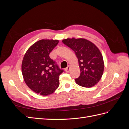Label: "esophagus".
<instances>
[{
	"mask_svg": "<svg viewBox=\"0 0 129 129\" xmlns=\"http://www.w3.org/2000/svg\"><path fill=\"white\" fill-rule=\"evenodd\" d=\"M69 71H70V66H68V67L65 69V71L66 73H68L69 72Z\"/></svg>",
	"mask_w": 129,
	"mask_h": 129,
	"instance_id": "34e87169",
	"label": "esophagus"
}]
</instances>
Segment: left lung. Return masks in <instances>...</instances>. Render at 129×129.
<instances>
[{"instance_id": "obj_1", "label": "left lung", "mask_w": 129, "mask_h": 129, "mask_svg": "<svg viewBox=\"0 0 129 129\" xmlns=\"http://www.w3.org/2000/svg\"><path fill=\"white\" fill-rule=\"evenodd\" d=\"M62 41L74 51L78 58L81 73L75 79L76 84L85 88L94 86L101 80L104 68L100 49L92 42L83 38H67Z\"/></svg>"}]
</instances>
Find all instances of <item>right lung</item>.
Masks as SVG:
<instances>
[{
    "label": "right lung",
    "instance_id": "add662e5",
    "mask_svg": "<svg viewBox=\"0 0 129 129\" xmlns=\"http://www.w3.org/2000/svg\"><path fill=\"white\" fill-rule=\"evenodd\" d=\"M58 40L42 39L27 50L22 61L25 82L32 91L42 96L52 94L59 86V76L63 72L49 55Z\"/></svg>",
    "mask_w": 129,
    "mask_h": 129
}]
</instances>
